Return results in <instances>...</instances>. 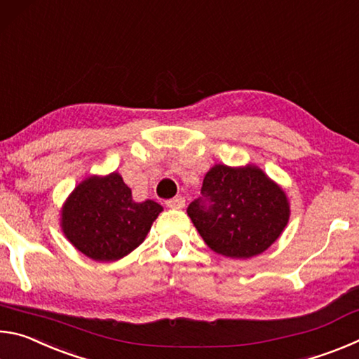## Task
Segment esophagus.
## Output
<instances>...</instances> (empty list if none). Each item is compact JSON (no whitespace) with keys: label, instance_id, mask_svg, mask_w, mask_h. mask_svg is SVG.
<instances>
[{"label":"esophagus","instance_id":"esophagus-1","mask_svg":"<svg viewBox=\"0 0 359 359\" xmlns=\"http://www.w3.org/2000/svg\"><path fill=\"white\" fill-rule=\"evenodd\" d=\"M166 205L169 209H184L185 208V199L182 196H175L172 199H168Z\"/></svg>","mask_w":359,"mask_h":359}]
</instances>
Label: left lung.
<instances>
[{
    "label": "left lung",
    "instance_id": "1",
    "mask_svg": "<svg viewBox=\"0 0 359 359\" xmlns=\"http://www.w3.org/2000/svg\"><path fill=\"white\" fill-rule=\"evenodd\" d=\"M210 203L193 201L187 214L210 250L233 259L266 252L280 238L290 220L283 188L257 165L212 166L203 182Z\"/></svg>",
    "mask_w": 359,
    "mask_h": 359
}]
</instances>
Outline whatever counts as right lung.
I'll use <instances>...</instances> for the list:
<instances>
[{
  "instance_id": "1",
  "label": "right lung",
  "mask_w": 359,
  "mask_h": 359,
  "mask_svg": "<svg viewBox=\"0 0 359 359\" xmlns=\"http://www.w3.org/2000/svg\"><path fill=\"white\" fill-rule=\"evenodd\" d=\"M161 212L163 205L151 199L136 203L117 171L93 174L66 198L60 210V226L65 238L85 257L111 263L142 244Z\"/></svg>"
}]
</instances>
